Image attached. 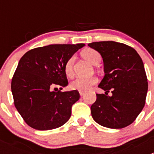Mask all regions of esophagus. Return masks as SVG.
<instances>
[{"label": "esophagus", "instance_id": "esophagus-1", "mask_svg": "<svg viewBox=\"0 0 154 154\" xmlns=\"http://www.w3.org/2000/svg\"><path fill=\"white\" fill-rule=\"evenodd\" d=\"M79 93H80V96H83V95H84V94L86 92H85V91H79Z\"/></svg>", "mask_w": 154, "mask_h": 154}]
</instances>
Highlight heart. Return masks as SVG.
I'll list each match as a JSON object with an SVG mask.
<instances>
[{"instance_id": "obj_1", "label": "heart", "mask_w": 154, "mask_h": 154, "mask_svg": "<svg viewBox=\"0 0 154 154\" xmlns=\"http://www.w3.org/2000/svg\"><path fill=\"white\" fill-rule=\"evenodd\" d=\"M83 57L85 59H86L88 62L91 63L92 65H97L100 63L101 60V56L97 52V51L94 49H88L85 50L82 53ZM74 56L70 57L69 59L66 61V64L64 66V71L65 74L67 77H72L74 74L73 71V66H74ZM97 82V79L95 77H88V78H83V77H77L75 80H73L70 84V87L72 89L79 90V91H86L91 86L95 84Z\"/></svg>"}]
</instances>
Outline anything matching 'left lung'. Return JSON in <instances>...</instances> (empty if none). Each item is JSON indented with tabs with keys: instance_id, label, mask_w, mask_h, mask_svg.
I'll return each instance as SVG.
<instances>
[{
	"instance_id": "left-lung-1",
	"label": "left lung",
	"mask_w": 154,
	"mask_h": 154,
	"mask_svg": "<svg viewBox=\"0 0 154 154\" xmlns=\"http://www.w3.org/2000/svg\"><path fill=\"white\" fill-rule=\"evenodd\" d=\"M88 45L100 54L105 73L98 87L106 92L96 94V101L91 106L93 119L112 129L131 125L144 108L148 88L142 58L123 43L106 41ZM109 90L112 96L107 95Z\"/></svg>"
}]
</instances>
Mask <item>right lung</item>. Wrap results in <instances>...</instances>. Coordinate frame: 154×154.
<instances>
[{"instance_id":"obj_1","label":"right lung","mask_w":154,"mask_h":154,"mask_svg":"<svg viewBox=\"0 0 154 154\" xmlns=\"http://www.w3.org/2000/svg\"><path fill=\"white\" fill-rule=\"evenodd\" d=\"M83 46L82 43L50 45L30 50L21 57L11 89L15 108L29 127L53 130L69 120L80 94L77 90L63 92L57 86L68 85L65 64Z\"/></svg>"}]
</instances>
